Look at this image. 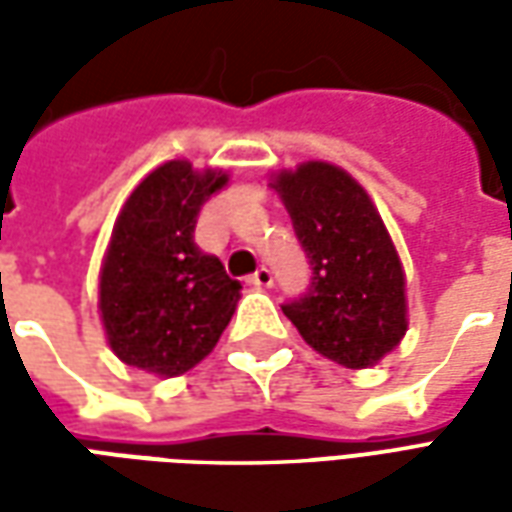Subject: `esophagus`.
I'll use <instances>...</instances> for the list:
<instances>
[{"label": "esophagus", "mask_w": 512, "mask_h": 512, "mask_svg": "<svg viewBox=\"0 0 512 512\" xmlns=\"http://www.w3.org/2000/svg\"><path fill=\"white\" fill-rule=\"evenodd\" d=\"M246 282H249V285H255V288H271V285H274V274H271V268L260 266L252 277L246 279Z\"/></svg>", "instance_id": "34e87169"}]
</instances>
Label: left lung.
<instances>
[{"mask_svg": "<svg viewBox=\"0 0 512 512\" xmlns=\"http://www.w3.org/2000/svg\"><path fill=\"white\" fill-rule=\"evenodd\" d=\"M312 266L310 288L282 304L304 343L337 365H376L408 329L406 274L376 205L345 169L307 161L274 183Z\"/></svg>", "mask_w": 512, "mask_h": 512, "instance_id": "1", "label": "left lung"}]
</instances>
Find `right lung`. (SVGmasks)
Here are the masks:
<instances>
[{"mask_svg": "<svg viewBox=\"0 0 512 512\" xmlns=\"http://www.w3.org/2000/svg\"><path fill=\"white\" fill-rule=\"evenodd\" d=\"M227 186L222 169L167 161L123 205L106 249L98 310L120 362L172 378L211 354L241 299V282L194 244L197 216Z\"/></svg>", "mask_w": 512, "mask_h": 512, "instance_id": "right-lung-1", "label": "right lung"}]
</instances>
